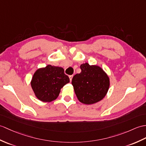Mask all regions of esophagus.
I'll return each mask as SVG.
<instances>
[{
    "mask_svg": "<svg viewBox=\"0 0 146 146\" xmlns=\"http://www.w3.org/2000/svg\"><path fill=\"white\" fill-rule=\"evenodd\" d=\"M73 75H70V76H69V78H70V81H72V78H73Z\"/></svg>",
    "mask_w": 146,
    "mask_h": 146,
    "instance_id": "1",
    "label": "esophagus"
}]
</instances>
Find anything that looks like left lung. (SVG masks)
Listing matches in <instances>:
<instances>
[{
    "label": "left lung",
    "instance_id": "1",
    "mask_svg": "<svg viewBox=\"0 0 146 146\" xmlns=\"http://www.w3.org/2000/svg\"><path fill=\"white\" fill-rule=\"evenodd\" d=\"M81 72L72 79V85L78 100L84 104H93L102 100L110 88V77L96 65L81 64Z\"/></svg>",
    "mask_w": 146,
    "mask_h": 146
}]
</instances>
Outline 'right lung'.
I'll list each match as a JSON object with an SVG mask.
<instances>
[{
	"mask_svg": "<svg viewBox=\"0 0 146 146\" xmlns=\"http://www.w3.org/2000/svg\"><path fill=\"white\" fill-rule=\"evenodd\" d=\"M69 82L62 67L48 65L35 71L30 84L37 99L50 103L56 99L61 89Z\"/></svg>",
	"mask_w": 146,
	"mask_h": 146,
	"instance_id": "1",
	"label": "right lung"
}]
</instances>
